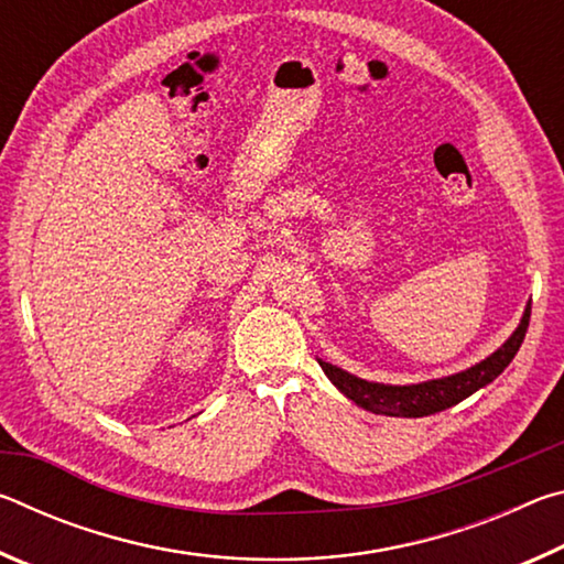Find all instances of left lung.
<instances>
[{
	"mask_svg": "<svg viewBox=\"0 0 564 564\" xmlns=\"http://www.w3.org/2000/svg\"><path fill=\"white\" fill-rule=\"evenodd\" d=\"M530 308H524V316L520 321L518 330L512 333L510 340L505 343L500 350H495L490 358H485L477 366L463 370V373L447 376L441 380H427V383H417V386H383V383H368V380H360L356 376L346 373L330 362H321V368L326 370V376L333 380L343 395L350 398L352 403L370 410L376 415H390V417H423V415H433L441 413L445 408H453L465 400L467 395H473L475 390H480L482 386L492 383L505 368L510 366V360L514 358V352L520 350L524 333H528L530 326Z\"/></svg>",
	"mask_w": 564,
	"mask_h": 564,
	"instance_id": "left-lung-1",
	"label": "left lung"
}]
</instances>
